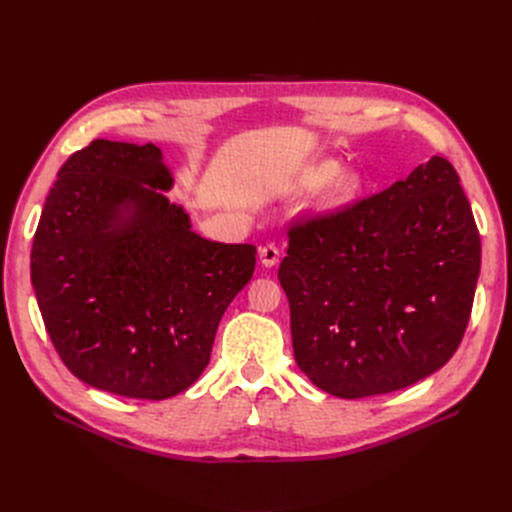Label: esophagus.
I'll return each mask as SVG.
<instances>
[{
	"label": "esophagus",
	"mask_w": 512,
	"mask_h": 512,
	"mask_svg": "<svg viewBox=\"0 0 512 512\" xmlns=\"http://www.w3.org/2000/svg\"><path fill=\"white\" fill-rule=\"evenodd\" d=\"M259 259L265 267H274L278 261H280V249L278 245H274V242H267V245H263L259 249Z\"/></svg>",
	"instance_id": "34e87169"
}]
</instances>
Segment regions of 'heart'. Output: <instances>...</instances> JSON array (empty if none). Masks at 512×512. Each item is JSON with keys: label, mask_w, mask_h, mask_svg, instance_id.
<instances>
[{"label": "heart", "mask_w": 512, "mask_h": 512, "mask_svg": "<svg viewBox=\"0 0 512 512\" xmlns=\"http://www.w3.org/2000/svg\"><path fill=\"white\" fill-rule=\"evenodd\" d=\"M336 172H338V166L332 164V161H328V164H324V166L319 168L317 176H319L321 180H328V178L336 176ZM357 188H359V180L353 178V176H346V178L338 180L336 186L332 188V191H330L328 197H326V205H328V207H340V205H344L346 201H351V199L355 197Z\"/></svg>", "instance_id": "b5f03b06"}]
</instances>
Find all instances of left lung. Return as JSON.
<instances>
[{"instance_id": "8db88e82", "label": "left lung", "mask_w": 512, "mask_h": 512, "mask_svg": "<svg viewBox=\"0 0 512 512\" xmlns=\"http://www.w3.org/2000/svg\"><path fill=\"white\" fill-rule=\"evenodd\" d=\"M459 180L436 155L378 195L292 222L278 280L294 359L317 388L388 394L456 353L481 265Z\"/></svg>"}]
</instances>
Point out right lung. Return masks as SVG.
I'll use <instances>...</instances> for the list:
<instances>
[{
	"instance_id": "add662e5",
	"label": "right lung",
	"mask_w": 512,
	"mask_h": 512,
	"mask_svg": "<svg viewBox=\"0 0 512 512\" xmlns=\"http://www.w3.org/2000/svg\"><path fill=\"white\" fill-rule=\"evenodd\" d=\"M170 186L153 143L95 139L60 168L33 240L31 280L60 359L118 396L191 386L255 270L253 245L195 234L161 193Z\"/></svg>"
}]
</instances>
